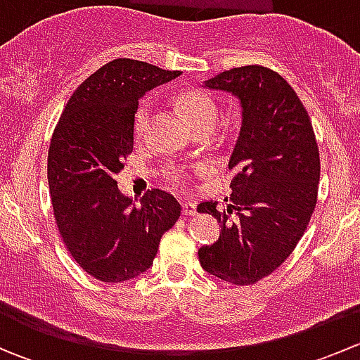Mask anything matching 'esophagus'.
Segmentation results:
<instances>
[{"mask_svg": "<svg viewBox=\"0 0 360 360\" xmlns=\"http://www.w3.org/2000/svg\"><path fill=\"white\" fill-rule=\"evenodd\" d=\"M183 214L184 216H195V214H197V203L183 202Z\"/></svg>", "mask_w": 360, "mask_h": 360, "instance_id": "obj_1", "label": "esophagus"}]
</instances>
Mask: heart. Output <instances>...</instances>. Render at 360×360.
Masks as SVG:
<instances>
[{
    "instance_id": "obj_1",
    "label": "heart",
    "mask_w": 360,
    "mask_h": 360,
    "mask_svg": "<svg viewBox=\"0 0 360 360\" xmlns=\"http://www.w3.org/2000/svg\"><path fill=\"white\" fill-rule=\"evenodd\" d=\"M177 104H179L184 118L188 120V123H190L193 129L205 125V123L214 125V122H216L217 106L207 94L198 92V90H188V92H183L177 97ZM150 120L151 103L150 101H143V103L139 104V108L136 110V116H134V132H136V136H144V132H146L148 127H150ZM183 176V170L176 174V177Z\"/></svg>"
}]
</instances>
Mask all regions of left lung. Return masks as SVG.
I'll return each instance as SVG.
<instances>
[{
	"instance_id": "obj_1",
	"label": "left lung",
	"mask_w": 360,
	"mask_h": 360,
	"mask_svg": "<svg viewBox=\"0 0 360 360\" xmlns=\"http://www.w3.org/2000/svg\"><path fill=\"white\" fill-rule=\"evenodd\" d=\"M240 103L242 127L228 169L230 205L202 202L221 223L219 238L198 249L207 274L250 285L277 270L303 237L317 203L321 158L310 116L292 86L271 69L242 66L203 82Z\"/></svg>"
}]
</instances>
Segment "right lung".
<instances>
[{"mask_svg": "<svg viewBox=\"0 0 360 360\" xmlns=\"http://www.w3.org/2000/svg\"><path fill=\"white\" fill-rule=\"evenodd\" d=\"M179 75L141 60H111L75 90L53 130L46 169L53 216L72 259L101 282L144 274L181 216L167 191L155 188L136 205L115 179L132 153L139 99Z\"/></svg>", "mask_w": 360, "mask_h": 360, "instance_id": "obj_1", "label": "right lung"}]
</instances>
